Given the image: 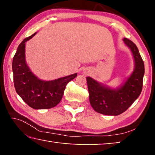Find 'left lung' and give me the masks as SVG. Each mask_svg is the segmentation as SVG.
Returning a JSON list of instances; mask_svg holds the SVG:
<instances>
[{"label":"left lung","instance_id":"8db88e82","mask_svg":"<svg viewBox=\"0 0 155 155\" xmlns=\"http://www.w3.org/2000/svg\"><path fill=\"white\" fill-rule=\"evenodd\" d=\"M124 43L130 48L135 59V68L133 74L121 87L112 90L87 77L90 103L99 114L117 115L129 108L140 95L143 87L144 64L137 46L132 41L124 38Z\"/></svg>","mask_w":155,"mask_h":155}]
</instances>
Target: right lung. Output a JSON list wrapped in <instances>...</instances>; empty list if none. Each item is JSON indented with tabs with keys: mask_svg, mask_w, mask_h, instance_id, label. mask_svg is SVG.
Returning <instances> with one entry per match:
<instances>
[{
	"mask_svg": "<svg viewBox=\"0 0 155 155\" xmlns=\"http://www.w3.org/2000/svg\"><path fill=\"white\" fill-rule=\"evenodd\" d=\"M35 34L26 38L20 44L13 59L14 86L18 95L33 109H51L59 103L67 84L74 79L77 74L51 81H41L37 78L25 61V42Z\"/></svg>",
	"mask_w": 155,
	"mask_h": 155,
	"instance_id": "1",
	"label": "right lung"
}]
</instances>
